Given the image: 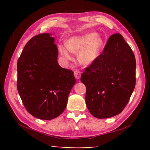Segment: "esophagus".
Wrapping results in <instances>:
<instances>
[{"label": "esophagus", "instance_id": "obj_1", "mask_svg": "<svg viewBox=\"0 0 150 150\" xmlns=\"http://www.w3.org/2000/svg\"><path fill=\"white\" fill-rule=\"evenodd\" d=\"M74 76L77 79H79L81 76V72L79 70H75L74 71Z\"/></svg>", "mask_w": 150, "mask_h": 150}]
</instances>
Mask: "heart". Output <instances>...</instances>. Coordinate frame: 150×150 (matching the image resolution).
Wrapping results in <instances>:
<instances>
[{
	"label": "heart",
	"instance_id": "1",
	"mask_svg": "<svg viewBox=\"0 0 150 150\" xmlns=\"http://www.w3.org/2000/svg\"><path fill=\"white\" fill-rule=\"evenodd\" d=\"M103 41L95 32L75 35L67 40L65 45H59L61 55L65 59L72 61L71 52L77 54L79 62L85 65L92 64L99 55Z\"/></svg>",
	"mask_w": 150,
	"mask_h": 150
}]
</instances>
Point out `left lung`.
<instances>
[{"instance_id":"obj_1","label":"left lung","mask_w":150,"mask_h":150,"mask_svg":"<svg viewBox=\"0 0 150 150\" xmlns=\"http://www.w3.org/2000/svg\"><path fill=\"white\" fill-rule=\"evenodd\" d=\"M136 67L134 53L122 35H112L102 54L81 75L91 115L108 118L123 110L135 88Z\"/></svg>"}]
</instances>
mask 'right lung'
<instances>
[{"label": "right lung", "mask_w": 150, "mask_h": 150, "mask_svg": "<svg viewBox=\"0 0 150 150\" xmlns=\"http://www.w3.org/2000/svg\"><path fill=\"white\" fill-rule=\"evenodd\" d=\"M50 34H40L25 45L17 63V89L27 111L41 120L59 116L76 80L72 70L57 62L58 50Z\"/></svg>", "instance_id": "obj_1"}]
</instances>
